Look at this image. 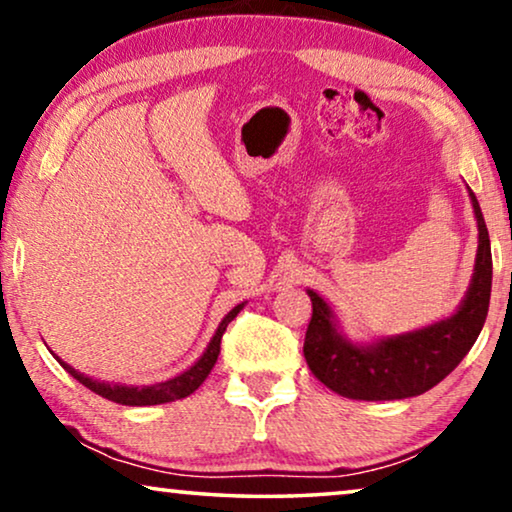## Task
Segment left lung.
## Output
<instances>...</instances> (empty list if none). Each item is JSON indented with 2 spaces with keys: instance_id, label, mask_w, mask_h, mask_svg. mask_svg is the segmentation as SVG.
<instances>
[{
  "instance_id": "left-lung-1",
  "label": "left lung",
  "mask_w": 512,
  "mask_h": 512,
  "mask_svg": "<svg viewBox=\"0 0 512 512\" xmlns=\"http://www.w3.org/2000/svg\"><path fill=\"white\" fill-rule=\"evenodd\" d=\"M469 194L478 220V255L469 292L452 318L373 345H352L336 331L329 306L308 290L313 315L306 329L304 357L313 376L329 390L362 401L417 397L455 371L473 348L492 294V248L478 199L471 190Z\"/></svg>"
}]
</instances>
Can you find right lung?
Returning <instances> with one entry per match:
<instances>
[{
    "mask_svg": "<svg viewBox=\"0 0 512 512\" xmlns=\"http://www.w3.org/2000/svg\"><path fill=\"white\" fill-rule=\"evenodd\" d=\"M243 308V304L234 306L232 311L225 315V320L220 322L218 331H215L213 341L208 343V348L201 359L194 366H190L185 373L181 376L171 378V380H164V383H157V385H148V387H129V385H111V383H99V380H92L88 376H83V373H78L76 369H71L67 362H62L60 357H57V362H60L64 369H67L71 376H74L78 383L88 387L99 397L115 401V403H122V406H155V403H169V401H176V399H185L190 397V394L197 390V387L204 383L208 378V373L218 362V355H220V341H222V334H225V329L229 322H232L239 311Z\"/></svg>",
    "mask_w": 512,
    "mask_h": 512,
    "instance_id": "add662e5",
    "label": "right lung"
}]
</instances>
